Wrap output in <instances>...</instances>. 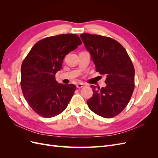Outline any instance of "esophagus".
Returning <instances> with one entry per match:
<instances>
[{
  "instance_id": "34e87169",
  "label": "esophagus",
  "mask_w": 158,
  "mask_h": 158,
  "mask_svg": "<svg viewBox=\"0 0 158 158\" xmlns=\"http://www.w3.org/2000/svg\"><path fill=\"white\" fill-rule=\"evenodd\" d=\"M84 83H78L77 84H76V87L78 88H82L84 86Z\"/></svg>"
}]
</instances>
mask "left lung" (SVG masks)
<instances>
[{"label": "left lung", "instance_id": "8db88e82", "mask_svg": "<svg viewBox=\"0 0 158 158\" xmlns=\"http://www.w3.org/2000/svg\"><path fill=\"white\" fill-rule=\"evenodd\" d=\"M96 71L106 77V86L91 85L93 95L87 103L95 114L104 118L117 115L126 107L135 89V69L125 49L111 38L80 35Z\"/></svg>", "mask_w": 158, "mask_h": 158}]
</instances>
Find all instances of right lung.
<instances>
[{"label": "right lung", "instance_id": "add662e5", "mask_svg": "<svg viewBox=\"0 0 158 158\" xmlns=\"http://www.w3.org/2000/svg\"><path fill=\"white\" fill-rule=\"evenodd\" d=\"M82 44L75 34L45 38L34 45L21 67V88L31 109L39 115L51 118L68 106L76 88L55 80L65 56Z\"/></svg>", "mask_w": 158, "mask_h": 158}]
</instances>
